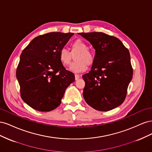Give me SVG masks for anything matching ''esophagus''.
<instances>
[{
    "label": "esophagus",
    "instance_id": "obj_1",
    "mask_svg": "<svg viewBox=\"0 0 152 152\" xmlns=\"http://www.w3.org/2000/svg\"><path fill=\"white\" fill-rule=\"evenodd\" d=\"M75 80H78L80 78V75H78V74H75Z\"/></svg>",
    "mask_w": 152,
    "mask_h": 152
}]
</instances>
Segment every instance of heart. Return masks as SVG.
Segmentation results:
<instances>
[{"instance_id":"b5f03b06","label":"heart","mask_w":152,"mask_h":152,"mask_svg":"<svg viewBox=\"0 0 152 152\" xmlns=\"http://www.w3.org/2000/svg\"><path fill=\"white\" fill-rule=\"evenodd\" d=\"M71 53L65 49H61L59 52V60L63 66H66L71 62V53L79 51L74 61L70 66V70L74 72H81L85 71L87 66L91 65L94 61V54L89 50V46L84 40L77 39L70 45Z\"/></svg>"}]
</instances>
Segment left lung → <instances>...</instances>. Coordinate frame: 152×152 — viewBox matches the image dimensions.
I'll use <instances>...</instances> for the list:
<instances>
[{"label": "left lung", "instance_id": "1", "mask_svg": "<svg viewBox=\"0 0 152 152\" xmlns=\"http://www.w3.org/2000/svg\"><path fill=\"white\" fill-rule=\"evenodd\" d=\"M96 50L95 59L85 81L86 102L98 111H109L126 99L133 70L129 50L115 37L102 32L79 33Z\"/></svg>", "mask_w": 152, "mask_h": 152}]
</instances>
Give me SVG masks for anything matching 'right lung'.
Masks as SVG:
<instances>
[{
  "label": "right lung",
  "instance_id": "1",
  "mask_svg": "<svg viewBox=\"0 0 152 152\" xmlns=\"http://www.w3.org/2000/svg\"><path fill=\"white\" fill-rule=\"evenodd\" d=\"M73 33H50L36 37L23 50L16 70L22 99L39 112H49L61 104L75 75L59 60V52Z\"/></svg>",
  "mask_w": 152,
  "mask_h": 152
}]
</instances>
